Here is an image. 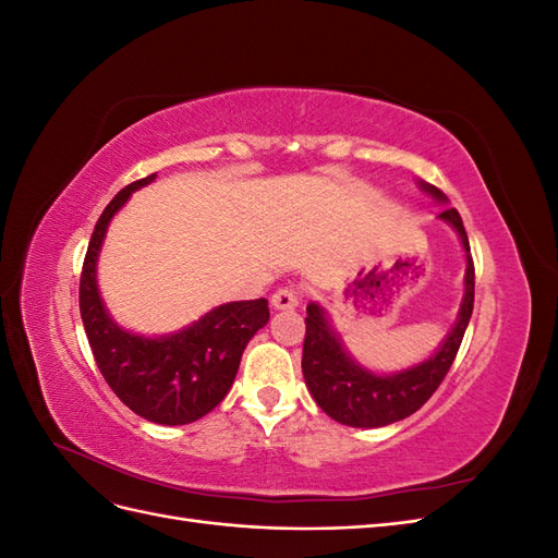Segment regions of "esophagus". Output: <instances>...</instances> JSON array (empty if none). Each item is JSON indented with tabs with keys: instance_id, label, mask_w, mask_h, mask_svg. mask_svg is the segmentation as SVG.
Returning a JSON list of instances; mask_svg holds the SVG:
<instances>
[{
	"instance_id": "esophagus-1",
	"label": "esophagus",
	"mask_w": 558,
	"mask_h": 558,
	"mask_svg": "<svg viewBox=\"0 0 558 558\" xmlns=\"http://www.w3.org/2000/svg\"><path fill=\"white\" fill-rule=\"evenodd\" d=\"M269 305H272L275 310H295L300 305V298L293 289H279L272 300H269Z\"/></svg>"
}]
</instances>
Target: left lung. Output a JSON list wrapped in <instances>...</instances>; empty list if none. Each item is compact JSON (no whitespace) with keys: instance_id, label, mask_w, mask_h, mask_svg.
Instances as JSON below:
<instances>
[{"instance_id":"left-lung-1","label":"left lung","mask_w":558,"mask_h":558,"mask_svg":"<svg viewBox=\"0 0 558 558\" xmlns=\"http://www.w3.org/2000/svg\"><path fill=\"white\" fill-rule=\"evenodd\" d=\"M421 193H426L437 205H449L442 191L426 181H416ZM447 223L456 238L461 240L465 253V275H463V300L451 330L428 359L410 367L396 369V373H379V369L365 367L351 356L344 347L342 335L335 330L328 310L318 302L307 305V335L302 347V375L310 388L312 398L337 424L351 428H381L408 418L416 410L424 408L435 388L442 384L445 375L461 347L465 328L472 316V302H475V267L470 258V244L461 216L447 207L437 214Z\"/></svg>"}]
</instances>
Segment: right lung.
Returning <instances> with one entry per match:
<instances>
[{
	"label": "right lung",
	"instance_id": "1",
	"mask_svg": "<svg viewBox=\"0 0 558 558\" xmlns=\"http://www.w3.org/2000/svg\"><path fill=\"white\" fill-rule=\"evenodd\" d=\"M154 181L156 174H150L125 185L99 216L81 272V318L111 391L146 421L183 426L209 414L228 396L242 353L269 320V310L265 298L226 302L165 335H140L116 324L99 293V251L113 216L134 191Z\"/></svg>",
	"mask_w": 558,
	"mask_h": 558
}]
</instances>
